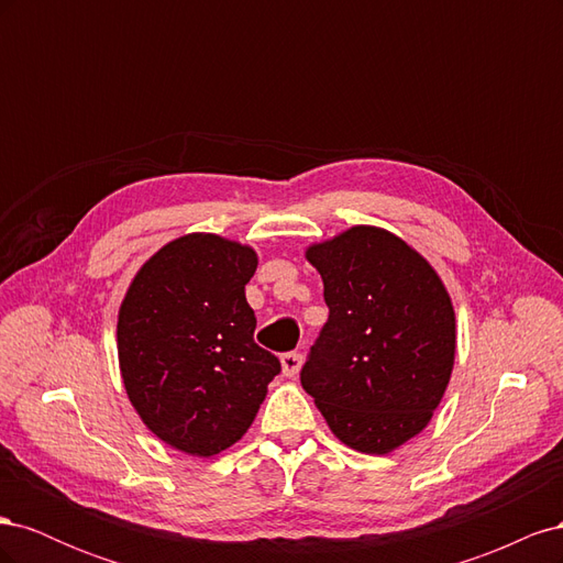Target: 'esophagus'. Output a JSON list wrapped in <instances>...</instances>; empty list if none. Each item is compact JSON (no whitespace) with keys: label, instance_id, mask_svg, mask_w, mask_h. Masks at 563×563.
I'll use <instances>...</instances> for the list:
<instances>
[{"label":"esophagus","instance_id":"esophagus-1","mask_svg":"<svg viewBox=\"0 0 563 563\" xmlns=\"http://www.w3.org/2000/svg\"><path fill=\"white\" fill-rule=\"evenodd\" d=\"M282 373L286 378H296L298 371H300V364H302V354L298 352H286L282 354Z\"/></svg>","mask_w":563,"mask_h":563}]
</instances>
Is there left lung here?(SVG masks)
<instances>
[{"instance_id": "1", "label": "left lung", "mask_w": 563, "mask_h": 563, "mask_svg": "<svg viewBox=\"0 0 563 563\" xmlns=\"http://www.w3.org/2000/svg\"><path fill=\"white\" fill-rule=\"evenodd\" d=\"M329 321L302 389L345 446L385 455L420 434L449 387L455 312L444 282L397 234L354 225L305 251Z\"/></svg>"}]
</instances>
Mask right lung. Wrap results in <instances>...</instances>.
<instances>
[{"label":"right lung","mask_w":563,"mask_h":563,"mask_svg":"<svg viewBox=\"0 0 563 563\" xmlns=\"http://www.w3.org/2000/svg\"><path fill=\"white\" fill-rule=\"evenodd\" d=\"M258 255L192 232L135 272L117 319L119 371L135 413L164 444L211 457L240 441L282 371L255 345L244 286Z\"/></svg>","instance_id":"obj_1"}]
</instances>
